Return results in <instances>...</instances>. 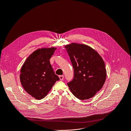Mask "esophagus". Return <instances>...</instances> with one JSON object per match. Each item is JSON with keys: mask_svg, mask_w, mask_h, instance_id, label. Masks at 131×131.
Here are the masks:
<instances>
[{"mask_svg": "<svg viewBox=\"0 0 131 131\" xmlns=\"http://www.w3.org/2000/svg\"><path fill=\"white\" fill-rule=\"evenodd\" d=\"M59 77L60 80H62L63 79H64V75H59Z\"/></svg>", "mask_w": 131, "mask_h": 131, "instance_id": "1", "label": "esophagus"}]
</instances>
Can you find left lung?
Masks as SVG:
<instances>
[{"mask_svg":"<svg viewBox=\"0 0 131 131\" xmlns=\"http://www.w3.org/2000/svg\"><path fill=\"white\" fill-rule=\"evenodd\" d=\"M65 47L74 69L73 79L67 83L70 91L80 100L92 98L102 89L106 79L102 57L85 44L72 42Z\"/></svg>","mask_w":131,"mask_h":131,"instance_id":"left-lung-1","label":"left lung"}]
</instances>
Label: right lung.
Here are the masks:
<instances>
[{"label": "right lung", "instance_id": "obj_1", "mask_svg": "<svg viewBox=\"0 0 131 131\" xmlns=\"http://www.w3.org/2000/svg\"><path fill=\"white\" fill-rule=\"evenodd\" d=\"M57 47L37 49L28 56L20 70V80L24 89L37 100L45 98L59 78L55 74L50 59Z\"/></svg>", "mask_w": 131, "mask_h": 131}]
</instances>
